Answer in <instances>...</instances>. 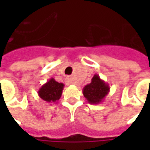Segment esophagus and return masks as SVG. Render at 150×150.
Wrapping results in <instances>:
<instances>
[{
    "instance_id": "esophagus-1",
    "label": "esophagus",
    "mask_w": 150,
    "mask_h": 150,
    "mask_svg": "<svg viewBox=\"0 0 150 150\" xmlns=\"http://www.w3.org/2000/svg\"><path fill=\"white\" fill-rule=\"evenodd\" d=\"M66 83L67 84V85H70V84H74V82H73V80H72V78H67Z\"/></svg>"
}]
</instances>
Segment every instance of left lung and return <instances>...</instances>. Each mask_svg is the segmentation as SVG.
I'll list each match as a JSON object with an SVG mask.
<instances>
[{
  "mask_svg": "<svg viewBox=\"0 0 150 150\" xmlns=\"http://www.w3.org/2000/svg\"><path fill=\"white\" fill-rule=\"evenodd\" d=\"M109 90L108 84L102 80L99 75L95 74L91 83L83 88V93L90 104H99L108 94Z\"/></svg>",
  "mask_w": 150,
  "mask_h": 150,
  "instance_id": "left-lung-1",
  "label": "left lung"
}]
</instances>
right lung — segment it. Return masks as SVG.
<instances>
[{"label":"right lung","mask_w":150,"mask_h":150,"mask_svg":"<svg viewBox=\"0 0 150 150\" xmlns=\"http://www.w3.org/2000/svg\"><path fill=\"white\" fill-rule=\"evenodd\" d=\"M64 84L58 83L54 78H50L38 90V96L42 99L50 103H54L60 99Z\"/></svg>","instance_id":"1"}]
</instances>
